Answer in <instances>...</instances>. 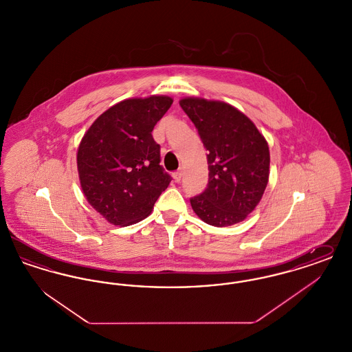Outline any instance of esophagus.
Segmentation results:
<instances>
[{"label": "esophagus", "mask_w": 352, "mask_h": 352, "mask_svg": "<svg viewBox=\"0 0 352 352\" xmlns=\"http://www.w3.org/2000/svg\"><path fill=\"white\" fill-rule=\"evenodd\" d=\"M181 178H182V170H178V171L173 173V179H174L175 182H179Z\"/></svg>", "instance_id": "obj_1"}]
</instances>
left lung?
I'll return each instance as SVG.
<instances>
[{"label": "left lung", "mask_w": 352, "mask_h": 352, "mask_svg": "<svg viewBox=\"0 0 352 352\" xmlns=\"http://www.w3.org/2000/svg\"><path fill=\"white\" fill-rule=\"evenodd\" d=\"M179 105L208 151V184L190 199L194 212L214 227L245 220L268 184L270 154L265 137L251 118L224 101L184 98Z\"/></svg>", "instance_id": "8db88e82"}]
</instances>
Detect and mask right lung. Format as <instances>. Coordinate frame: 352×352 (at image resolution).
<instances>
[{
  "label": "right lung",
  "mask_w": 352,
  "mask_h": 352,
  "mask_svg": "<svg viewBox=\"0 0 352 352\" xmlns=\"http://www.w3.org/2000/svg\"><path fill=\"white\" fill-rule=\"evenodd\" d=\"M171 104L165 95L120 101L84 133L76 154L79 181L85 199L108 223L141 221L168 188L171 179L151 132Z\"/></svg>",
  "instance_id": "1"
}]
</instances>
